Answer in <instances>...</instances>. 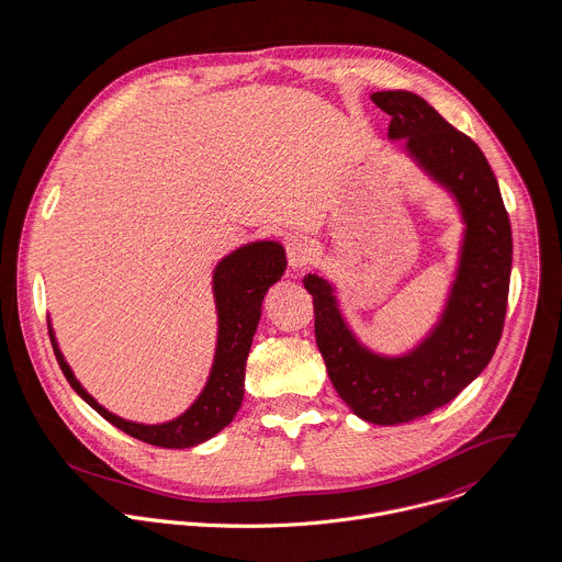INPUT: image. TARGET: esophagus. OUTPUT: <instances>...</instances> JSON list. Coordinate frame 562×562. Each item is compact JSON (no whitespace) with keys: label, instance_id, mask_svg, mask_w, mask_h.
<instances>
[{"label":"esophagus","instance_id":"1","mask_svg":"<svg viewBox=\"0 0 562 562\" xmlns=\"http://www.w3.org/2000/svg\"><path fill=\"white\" fill-rule=\"evenodd\" d=\"M285 252H288V263H290L292 270H301L314 257L312 244L305 240V238H301V236H290L285 240Z\"/></svg>","mask_w":562,"mask_h":562}]
</instances>
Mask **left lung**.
<instances>
[{"label": "left lung", "mask_w": 562, "mask_h": 562, "mask_svg": "<svg viewBox=\"0 0 562 562\" xmlns=\"http://www.w3.org/2000/svg\"><path fill=\"white\" fill-rule=\"evenodd\" d=\"M372 101L392 116L390 140H404L406 156L454 199L465 225L443 312L404 355L370 350L344 318L335 283L312 272L303 279L335 392L357 417L394 426L454 401L491 361L506 316L513 236L497 179L470 136L408 90H381Z\"/></svg>", "instance_id": "left-lung-1"}]
</instances>
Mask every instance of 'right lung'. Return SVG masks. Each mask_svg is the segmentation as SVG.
Masks as SVG:
<instances>
[{"label":"right lung","instance_id":"right-lung-1","mask_svg":"<svg viewBox=\"0 0 562 562\" xmlns=\"http://www.w3.org/2000/svg\"><path fill=\"white\" fill-rule=\"evenodd\" d=\"M285 266V248L274 240L248 241L216 263L212 277V292L218 314L214 363L199 398L175 419L161 424H140L123 419L101 406L81 387L65 355L60 352L52 321H47L60 370L81 401L88 402L101 417L123 432L158 448L181 450L199 446L229 426L240 408L246 357L261 318V303L270 285L283 277Z\"/></svg>","mask_w":562,"mask_h":562}]
</instances>
